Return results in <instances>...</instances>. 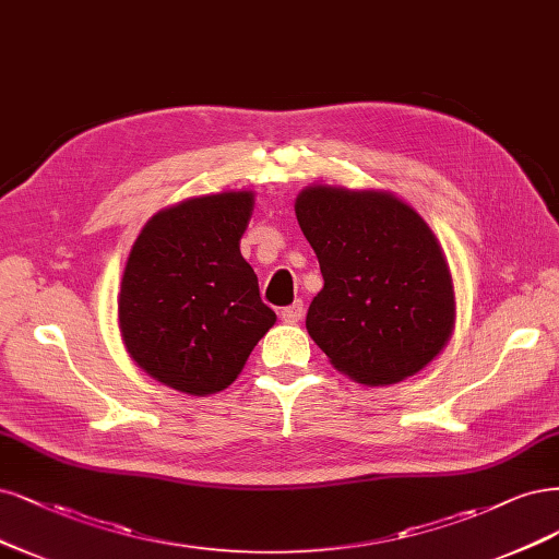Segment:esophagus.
<instances>
[{
    "mask_svg": "<svg viewBox=\"0 0 559 559\" xmlns=\"http://www.w3.org/2000/svg\"><path fill=\"white\" fill-rule=\"evenodd\" d=\"M302 312H305L302 302H300V300H296L294 305L284 307V310L280 312V317H282V321H284V323H298V321L302 319Z\"/></svg>",
    "mask_w": 559,
    "mask_h": 559,
    "instance_id": "esophagus-1",
    "label": "esophagus"
}]
</instances>
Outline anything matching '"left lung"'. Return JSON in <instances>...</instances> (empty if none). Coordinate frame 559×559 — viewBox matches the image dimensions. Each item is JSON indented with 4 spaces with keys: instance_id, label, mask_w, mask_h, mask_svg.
Segmentation results:
<instances>
[{
    "instance_id": "1",
    "label": "left lung",
    "mask_w": 559,
    "mask_h": 559,
    "mask_svg": "<svg viewBox=\"0 0 559 559\" xmlns=\"http://www.w3.org/2000/svg\"><path fill=\"white\" fill-rule=\"evenodd\" d=\"M296 217L323 275L305 325L335 370L386 386L439 356L455 323L453 280L412 205L391 191L314 185Z\"/></svg>"
}]
</instances>
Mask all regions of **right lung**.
Masks as SVG:
<instances>
[{
  "instance_id": "right-lung-1",
  "label": "right lung",
  "mask_w": 559,
  "mask_h": 559,
  "mask_svg": "<svg viewBox=\"0 0 559 559\" xmlns=\"http://www.w3.org/2000/svg\"><path fill=\"white\" fill-rule=\"evenodd\" d=\"M252 191L187 199L152 217L133 242L118 296L129 356L164 386L213 395L238 379L277 321L240 238Z\"/></svg>"
}]
</instances>
